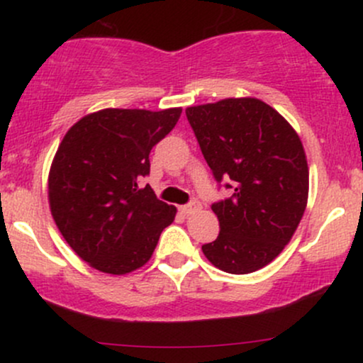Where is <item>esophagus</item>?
<instances>
[{"label":"esophagus","instance_id":"esophagus-1","mask_svg":"<svg viewBox=\"0 0 363 363\" xmlns=\"http://www.w3.org/2000/svg\"><path fill=\"white\" fill-rule=\"evenodd\" d=\"M199 210H201V205H199L198 201H193V203H189V205L181 206V213H184V215H193Z\"/></svg>","mask_w":363,"mask_h":363}]
</instances>
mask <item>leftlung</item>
Returning <instances> with one entry per match:
<instances>
[{
	"instance_id": "obj_1",
	"label": "left lung",
	"mask_w": 363,
	"mask_h": 363,
	"mask_svg": "<svg viewBox=\"0 0 363 363\" xmlns=\"http://www.w3.org/2000/svg\"><path fill=\"white\" fill-rule=\"evenodd\" d=\"M216 181L234 194L215 203L220 234L203 245L211 264L232 274L264 268L290 242L309 198V165L297 131L254 97L186 109Z\"/></svg>"
}]
</instances>
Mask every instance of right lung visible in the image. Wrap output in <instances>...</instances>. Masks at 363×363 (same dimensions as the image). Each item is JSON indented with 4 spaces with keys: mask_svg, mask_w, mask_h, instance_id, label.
Wrapping results in <instances>:
<instances>
[{
    "mask_svg": "<svg viewBox=\"0 0 363 363\" xmlns=\"http://www.w3.org/2000/svg\"><path fill=\"white\" fill-rule=\"evenodd\" d=\"M181 107L102 109L83 116L65 135L48 177L51 215L86 264L128 274L150 261L177 208L138 186L150 152L172 131Z\"/></svg>",
    "mask_w": 363,
    "mask_h": 363,
    "instance_id": "right-lung-1",
    "label": "right lung"
}]
</instances>
